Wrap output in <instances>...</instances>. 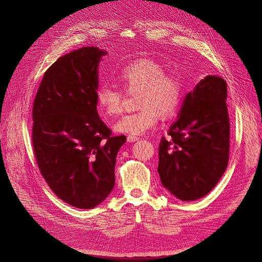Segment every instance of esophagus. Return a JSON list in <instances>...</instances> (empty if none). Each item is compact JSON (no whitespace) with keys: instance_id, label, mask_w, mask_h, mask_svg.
Segmentation results:
<instances>
[{"instance_id":"34e87169","label":"esophagus","mask_w":262,"mask_h":262,"mask_svg":"<svg viewBox=\"0 0 262 262\" xmlns=\"http://www.w3.org/2000/svg\"><path fill=\"white\" fill-rule=\"evenodd\" d=\"M126 140H128V142H136V141H139L140 138L133 137V136H128V138H126Z\"/></svg>"}]
</instances>
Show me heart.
I'll return each mask as SVG.
<instances>
[{
    "label": "heart",
    "mask_w": 262,
    "mask_h": 262,
    "mask_svg": "<svg viewBox=\"0 0 262 262\" xmlns=\"http://www.w3.org/2000/svg\"><path fill=\"white\" fill-rule=\"evenodd\" d=\"M162 63L139 59L123 67L118 80L126 91H139L134 113L122 116L114 124L118 133L142 136L157 124L160 115L169 118L176 114L182 96L184 84L177 74L166 73ZM96 104L105 118H113L122 110V93L113 84H101L96 90Z\"/></svg>",
    "instance_id": "1"
}]
</instances>
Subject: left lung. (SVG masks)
I'll return each instance as SVG.
<instances>
[{
    "instance_id": "8db88e82",
    "label": "left lung",
    "mask_w": 262,
    "mask_h": 262,
    "mask_svg": "<svg viewBox=\"0 0 262 262\" xmlns=\"http://www.w3.org/2000/svg\"><path fill=\"white\" fill-rule=\"evenodd\" d=\"M226 99L223 78L205 76L186 95L177 120L161 140L157 171L163 187L181 201L207 195L227 167Z\"/></svg>"
}]
</instances>
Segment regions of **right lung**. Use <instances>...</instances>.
<instances>
[{
    "instance_id": "add662e5",
    "label": "right lung",
    "mask_w": 262,
    "mask_h": 262,
    "mask_svg": "<svg viewBox=\"0 0 262 262\" xmlns=\"http://www.w3.org/2000/svg\"><path fill=\"white\" fill-rule=\"evenodd\" d=\"M107 51L84 47L46 71L33 108V145L41 175L61 200L93 209L115 186L124 136L113 137L97 113L98 67Z\"/></svg>"
}]
</instances>
